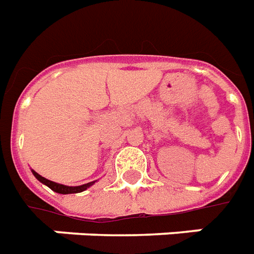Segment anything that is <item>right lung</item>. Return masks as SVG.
<instances>
[{
	"label": "right lung",
	"instance_id": "obj_1",
	"mask_svg": "<svg viewBox=\"0 0 254 254\" xmlns=\"http://www.w3.org/2000/svg\"><path fill=\"white\" fill-rule=\"evenodd\" d=\"M32 173H33L34 177L39 179L41 184L47 185L48 188L52 189L53 191L59 192V194H75V192H81L95 184V182H89V184L81 185V186H65V185L56 184V182H52V181H49V179L44 178V177H41V175L37 174V173L33 170H32Z\"/></svg>",
	"mask_w": 254,
	"mask_h": 254
}]
</instances>
